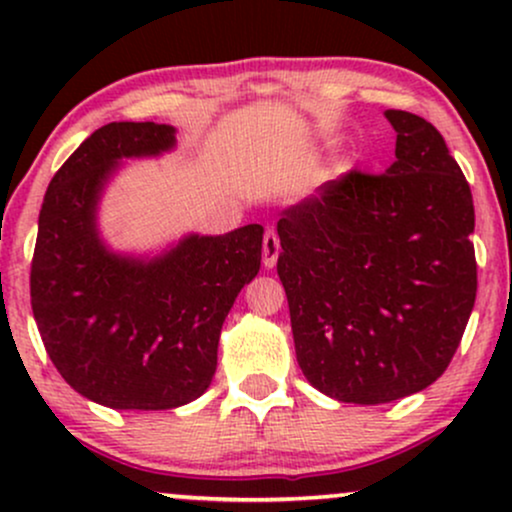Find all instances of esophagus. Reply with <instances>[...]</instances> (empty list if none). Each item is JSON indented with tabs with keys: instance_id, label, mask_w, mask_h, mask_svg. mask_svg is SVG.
I'll use <instances>...</instances> for the list:
<instances>
[{
	"instance_id": "34e87169",
	"label": "esophagus",
	"mask_w": 512,
	"mask_h": 512,
	"mask_svg": "<svg viewBox=\"0 0 512 512\" xmlns=\"http://www.w3.org/2000/svg\"><path fill=\"white\" fill-rule=\"evenodd\" d=\"M279 236H276L274 231H267L264 233V240H262V264L267 269H272L276 260H279Z\"/></svg>"
}]
</instances>
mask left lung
Instances as JSON below:
<instances>
[{"mask_svg":"<svg viewBox=\"0 0 512 512\" xmlns=\"http://www.w3.org/2000/svg\"><path fill=\"white\" fill-rule=\"evenodd\" d=\"M385 117L397 132L385 173L349 170L276 223L298 366L351 404L436 383L477 298L469 182L431 122Z\"/></svg>","mask_w":512,"mask_h":512,"instance_id":"8db88e82","label":"left lung"}]
</instances>
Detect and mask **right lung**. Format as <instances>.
Instances as JSON below:
<instances>
[{
	"instance_id": "obj_1",
	"label": "right lung",
	"mask_w": 512,
	"mask_h": 512,
	"mask_svg": "<svg viewBox=\"0 0 512 512\" xmlns=\"http://www.w3.org/2000/svg\"><path fill=\"white\" fill-rule=\"evenodd\" d=\"M175 129L110 122L50 180L31 262V305L50 361L79 395L110 409H175L211 385L223 320L260 272V223L185 236L154 257L117 255L96 209L122 158L158 156Z\"/></svg>"
}]
</instances>
